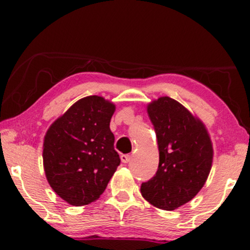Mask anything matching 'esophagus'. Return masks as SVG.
Listing matches in <instances>:
<instances>
[{
  "mask_svg": "<svg viewBox=\"0 0 250 250\" xmlns=\"http://www.w3.org/2000/svg\"><path fill=\"white\" fill-rule=\"evenodd\" d=\"M131 158H132V156L131 155H122L121 156V160L124 164H127L129 160H131Z\"/></svg>",
  "mask_w": 250,
  "mask_h": 250,
  "instance_id": "1",
  "label": "esophagus"
}]
</instances>
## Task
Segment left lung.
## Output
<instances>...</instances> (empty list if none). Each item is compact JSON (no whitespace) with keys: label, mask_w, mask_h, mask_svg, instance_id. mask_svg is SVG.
Returning a JSON list of instances; mask_svg holds the SVG:
<instances>
[{"label":"left lung","mask_w":250,"mask_h":250,"mask_svg":"<svg viewBox=\"0 0 250 250\" xmlns=\"http://www.w3.org/2000/svg\"><path fill=\"white\" fill-rule=\"evenodd\" d=\"M159 150L156 175L141 184L146 201L164 210L187 204L201 190L213 163V145L204 123L169 97L146 107Z\"/></svg>","instance_id":"1"}]
</instances>
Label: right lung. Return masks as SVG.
<instances>
[{"label": "right lung", "instance_id": "add662e5", "mask_svg": "<svg viewBox=\"0 0 250 250\" xmlns=\"http://www.w3.org/2000/svg\"><path fill=\"white\" fill-rule=\"evenodd\" d=\"M115 109L102 97L83 98L54 121L44 136L47 182L73 206L97 200L121 164L109 127Z\"/></svg>", "mask_w": 250, "mask_h": 250}]
</instances>
